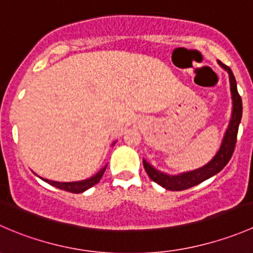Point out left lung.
I'll return each mask as SVG.
<instances>
[{"instance_id": "8db88e82", "label": "left lung", "mask_w": 253, "mask_h": 253, "mask_svg": "<svg viewBox=\"0 0 253 253\" xmlns=\"http://www.w3.org/2000/svg\"><path fill=\"white\" fill-rule=\"evenodd\" d=\"M218 63L223 70H225L228 72L229 82H230L231 100H233V110H231L230 121H229L225 133H224L220 147H219V150L215 153V155L207 164L203 165V167L195 170H191V171L180 172V174L176 175H170L164 171H160V170L155 169L152 164H149L147 160L143 159V167H144L145 171H147L150 180L157 182L158 185L164 187L165 190H187V188L193 187V186L208 180L209 177H211V176L216 175L219 171H221L224 169V167L229 163L231 155H233L234 148H235L236 144L239 125L241 122L242 117V100L241 96L239 95V91H237L236 81L233 75V71L228 66L223 65L220 61H218Z\"/></svg>"}]
</instances>
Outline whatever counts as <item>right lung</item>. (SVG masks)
Listing matches in <instances>:
<instances>
[{
	"mask_svg": "<svg viewBox=\"0 0 253 253\" xmlns=\"http://www.w3.org/2000/svg\"><path fill=\"white\" fill-rule=\"evenodd\" d=\"M115 143L116 142L112 143V145H115ZM105 169H106V165L103 168V169L99 170L95 175L91 176V177L85 178V180H82V181H73V182H58V181L47 180V178H42V177L40 178L44 180L45 182H47L48 185L60 188V190L67 191V192H72V193H82L84 192V191L88 190V188L93 187L95 183H98L99 181H100L101 176H103L104 172H105Z\"/></svg>",
	"mask_w": 253,
	"mask_h": 253,
	"instance_id": "right-lung-1",
	"label": "right lung"
}]
</instances>
